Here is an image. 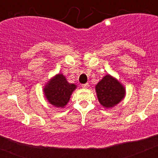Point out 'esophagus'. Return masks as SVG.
Returning a JSON list of instances; mask_svg holds the SVG:
<instances>
[{"mask_svg": "<svg viewBox=\"0 0 158 158\" xmlns=\"http://www.w3.org/2000/svg\"><path fill=\"white\" fill-rule=\"evenodd\" d=\"M81 87L84 88V89H88L89 87V83H85V84H82Z\"/></svg>", "mask_w": 158, "mask_h": 158, "instance_id": "1", "label": "esophagus"}]
</instances>
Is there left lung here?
I'll list each match as a JSON object with an SVG mask.
<instances>
[{
	"label": "left lung",
	"instance_id": "1",
	"mask_svg": "<svg viewBox=\"0 0 158 158\" xmlns=\"http://www.w3.org/2000/svg\"><path fill=\"white\" fill-rule=\"evenodd\" d=\"M99 102L105 107H112L125 96V89L115 78L106 75L96 86Z\"/></svg>",
	"mask_w": 158,
	"mask_h": 158
}]
</instances>
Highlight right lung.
<instances>
[{
	"instance_id": "obj_1",
	"label": "right lung",
	"mask_w": 158,
	"mask_h": 158,
	"mask_svg": "<svg viewBox=\"0 0 158 158\" xmlns=\"http://www.w3.org/2000/svg\"><path fill=\"white\" fill-rule=\"evenodd\" d=\"M76 85L69 84L62 74H58L49 82L44 89L48 101L55 107H63L69 102Z\"/></svg>"
}]
</instances>
